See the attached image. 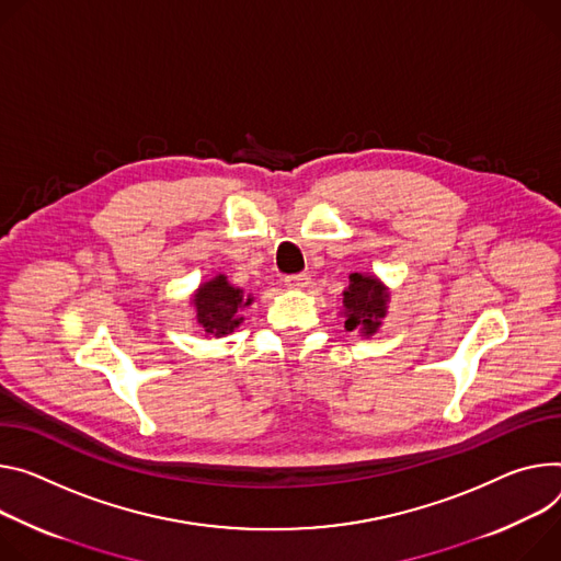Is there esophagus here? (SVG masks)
I'll return each mask as SVG.
<instances>
[{"label": "esophagus", "mask_w": 561, "mask_h": 561, "mask_svg": "<svg viewBox=\"0 0 561 561\" xmlns=\"http://www.w3.org/2000/svg\"><path fill=\"white\" fill-rule=\"evenodd\" d=\"M284 284H286L288 288H295V290H299V288H307V286L311 284V275H309V273L288 275V277L284 279Z\"/></svg>", "instance_id": "obj_1"}]
</instances>
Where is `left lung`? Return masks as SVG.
Here are the masks:
<instances>
[{
  "mask_svg": "<svg viewBox=\"0 0 561 561\" xmlns=\"http://www.w3.org/2000/svg\"><path fill=\"white\" fill-rule=\"evenodd\" d=\"M348 288L344 295V329L355 331L360 329L363 333L371 335L378 331L380 320L387 313V288L369 275L353 273Z\"/></svg>",
  "mask_w": 561,
  "mask_h": 561,
  "instance_id": "obj_1",
  "label": "left lung"
}]
</instances>
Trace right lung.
Segmentation results:
<instances>
[{
	"mask_svg": "<svg viewBox=\"0 0 561 561\" xmlns=\"http://www.w3.org/2000/svg\"><path fill=\"white\" fill-rule=\"evenodd\" d=\"M252 297L243 299V290L230 286L224 275L215 277L213 282L203 284L194 297L196 320L206 329V333L226 335L234 327H239V309L248 307Z\"/></svg>",
	"mask_w": 561,
	"mask_h": 561,
	"instance_id": "1",
	"label": "right lung"
}]
</instances>
